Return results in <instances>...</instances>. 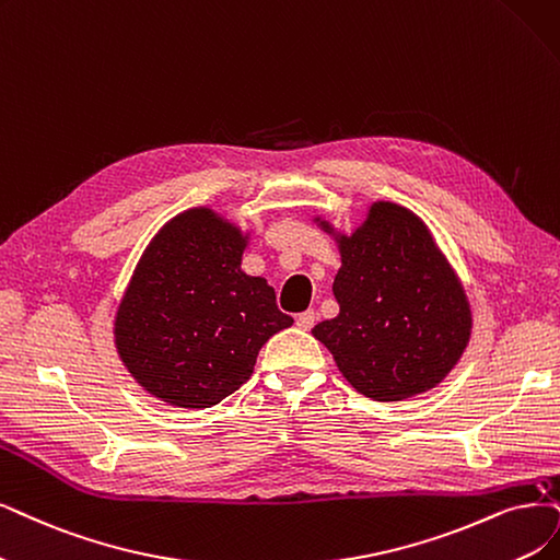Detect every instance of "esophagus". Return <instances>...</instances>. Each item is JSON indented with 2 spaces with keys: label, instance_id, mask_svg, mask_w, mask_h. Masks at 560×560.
I'll use <instances>...</instances> for the list:
<instances>
[{
  "label": "esophagus",
  "instance_id": "1",
  "mask_svg": "<svg viewBox=\"0 0 560 560\" xmlns=\"http://www.w3.org/2000/svg\"><path fill=\"white\" fill-rule=\"evenodd\" d=\"M295 323H298L300 329H312V327L316 325V312H314V308H308V312H304V314L298 316Z\"/></svg>",
  "mask_w": 560,
  "mask_h": 560
}]
</instances>
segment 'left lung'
<instances>
[{
  "mask_svg": "<svg viewBox=\"0 0 560 560\" xmlns=\"http://www.w3.org/2000/svg\"><path fill=\"white\" fill-rule=\"evenodd\" d=\"M339 246V316L318 323L314 337L364 397L401 401L439 385L468 343L470 308L427 225L376 202Z\"/></svg>",
  "mask_w": 560,
  "mask_h": 560,
  "instance_id": "1",
  "label": "left lung"
}]
</instances>
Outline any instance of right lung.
<instances>
[{
    "instance_id": "1",
    "label": "right lung",
    "mask_w": 560,
    "mask_h": 560,
    "mask_svg": "<svg viewBox=\"0 0 560 560\" xmlns=\"http://www.w3.org/2000/svg\"><path fill=\"white\" fill-rule=\"evenodd\" d=\"M244 237L210 210L175 217L154 237L119 304V358L150 395L212 408L254 374L262 343L293 318L275 288L246 277Z\"/></svg>"
}]
</instances>
